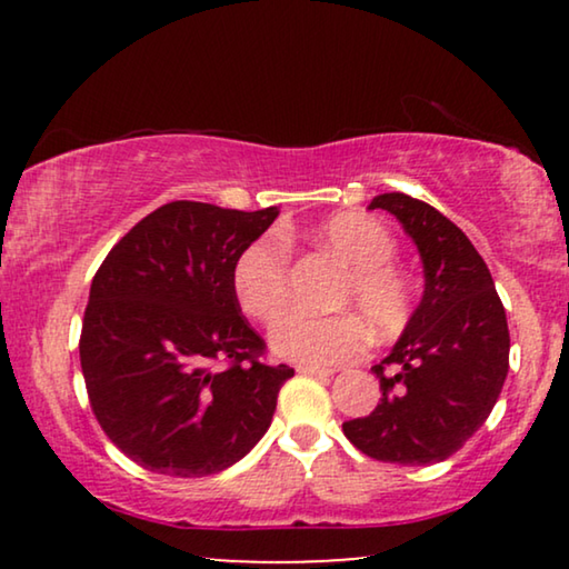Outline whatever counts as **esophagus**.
Returning <instances> with one entry per match:
<instances>
[{"label":"esophagus","mask_w":569,"mask_h":569,"mask_svg":"<svg viewBox=\"0 0 569 569\" xmlns=\"http://www.w3.org/2000/svg\"><path fill=\"white\" fill-rule=\"evenodd\" d=\"M295 370L306 372V376H318V378H329V376H333L331 368H318V365H298V368H295Z\"/></svg>","instance_id":"obj_1"}]
</instances>
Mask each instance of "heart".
<instances>
[{"instance_id": "b5f03b06", "label": "heart", "mask_w": 569, "mask_h": 569, "mask_svg": "<svg viewBox=\"0 0 569 569\" xmlns=\"http://www.w3.org/2000/svg\"><path fill=\"white\" fill-rule=\"evenodd\" d=\"M310 238L347 267L333 300L339 308H352L380 339L407 329L417 310V287L391 261L396 240L383 222L365 212H339L318 222ZM230 282L243 313L263 323L274 321L290 298V251L284 240L269 232L248 243L232 263ZM356 317L287 313L271 329V349L282 360L318 368L355 360L365 349V326Z\"/></svg>"}]
</instances>
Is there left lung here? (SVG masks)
<instances>
[{
  "instance_id": "obj_1",
  "label": "left lung",
  "mask_w": 569,
  "mask_h": 569,
  "mask_svg": "<svg viewBox=\"0 0 569 569\" xmlns=\"http://www.w3.org/2000/svg\"><path fill=\"white\" fill-rule=\"evenodd\" d=\"M425 263L422 300L391 352L372 368L378 407L341 425L376 461L440 463L456 453L500 399L508 376V318L485 259L446 214L407 193H380Z\"/></svg>"
}]
</instances>
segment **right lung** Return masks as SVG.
Returning a JSON list of instances; mask_svg holds the SVG:
<instances>
[{
	"label": "right lung",
	"instance_id": "add662e5",
	"mask_svg": "<svg viewBox=\"0 0 569 569\" xmlns=\"http://www.w3.org/2000/svg\"><path fill=\"white\" fill-rule=\"evenodd\" d=\"M279 209L170 201L137 222L92 277L80 362L90 407L147 471L209 477L269 430L295 376L263 362V339L232 295V263Z\"/></svg>",
	"mask_w": 569,
	"mask_h": 569
}]
</instances>
